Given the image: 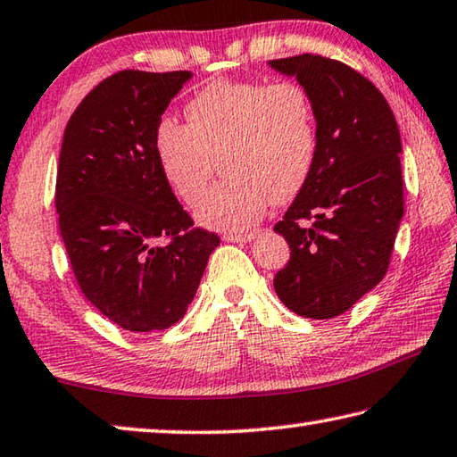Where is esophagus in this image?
<instances>
[{
	"instance_id": "34e87169",
	"label": "esophagus",
	"mask_w": 457,
	"mask_h": 457,
	"mask_svg": "<svg viewBox=\"0 0 457 457\" xmlns=\"http://www.w3.org/2000/svg\"><path fill=\"white\" fill-rule=\"evenodd\" d=\"M255 231H250V234H223V239L226 242H239V244H247L252 242V239H255Z\"/></svg>"
}]
</instances>
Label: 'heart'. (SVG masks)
Here are the masks:
<instances>
[{"instance_id":"heart-1","label":"heart","mask_w":457,"mask_h":457,"mask_svg":"<svg viewBox=\"0 0 457 457\" xmlns=\"http://www.w3.org/2000/svg\"><path fill=\"white\" fill-rule=\"evenodd\" d=\"M187 123L162 118L154 152L181 200L195 204L213 173L226 171L195 210L202 226L242 231L305 186L318 155L312 99L300 84L215 79L186 105Z\"/></svg>"}]
</instances>
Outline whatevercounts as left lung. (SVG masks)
Wrapping results in <instances>:
<instances>
[{"label": "left lung", "instance_id": "1", "mask_svg": "<svg viewBox=\"0 0 457 457\" xmlns=\"http://www.w3.org/2000/svg\"><path fill=\"white\" fill-rule=\"evenodd\" d=\"M312 99L318 155L273 231L289 262L273 278L287 310L344 313L384 279L403 218L402 137L386 97L350 65L303 54L268 62Z\"/></svg>", "mask_w": 457, "mask_h": 457}]
</instances>
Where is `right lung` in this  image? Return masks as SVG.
Segmentation results:
<instances>
[{"label": "right lung", "mask_w": 457, "mask_h": 457, "mask_svg": "<svg viewBox=\"0 0 457 457\" xmlns=\"http://www.w3.org/2000/svg\"><path fill=\"white\" fill-rule=\"evenodd\" d=\"M192 71L126 70L84 97L63 131L55 207L87 302L129 331L178 323L220 237L194 221L165 181L154 131ZM170 238L165 246L156 239Z\"/></svg>", "instance_id": "add662e5"}]
</instances>
